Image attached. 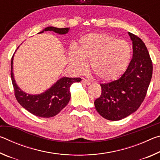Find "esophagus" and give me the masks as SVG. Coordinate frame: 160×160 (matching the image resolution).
I'll return each mask as SVG.
<instances>
[{"label":"esophagus","mask_w":160,"mask_h":160,"mask_svg":"<svg viewBox=\"0 0 160 160\" xmlns=\"http://www.w3.org/2000/svg\"><path fill=\"white\" fill-rule=\"evenodd\" d=\"M82 83L83 84V85H90V84L91 82H90V80H86V79H83V80H82Z\"/></svg>","instance_id":"34e87169"}]
</instances>
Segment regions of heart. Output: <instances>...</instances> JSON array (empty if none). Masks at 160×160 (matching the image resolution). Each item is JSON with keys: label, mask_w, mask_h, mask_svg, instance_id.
I'll list each match as a JSON object with an SVG mask.
<instances>
[{"label": "heart", "mask_w": 160, "mask_h": 160, "mask_svg": "<svg viewBox=\"0 0 160 160\" xmlns=\"http://www.w3.org/2000/svg\"><path fill=\"white\" fill-rule=\"evenodd\" d=\"M131 56V46L125 40L112 35L91 34L80 40L79 52L70 50V63L78 72L87 69L90 63L91 70L99 79L113 80L125 71Z\"/></svg>", "instance_id": "heart-1"}]
</instances>
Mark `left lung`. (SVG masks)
I'll use <instances>...</instances> for the list:
<instances>
[{
  "label": "left lung",
  "mask_w": 160,
  "mask_h": 160,
  "mask_svg": "<svg viewBox=\"0 0 160 160\" xmlns=\"http://www.w3.org/2000/svg\"><path fill=\"white\" fill-rule=\"evenodd\" d=\"M132 42V58L118 80L100 84L102 94L94 107L103 118L118 121L131 115L144 101L152 75V63L144 42L128 32Z\"/></svg>",
  "instance_id": "1"
}]
</instances>
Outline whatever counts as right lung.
<instances>
[{"label":"right lung","mask_w":160,"mask_h":160,"mask_svg":"<svg viewBox=\"0 0 160 160\" xmlns=\"http://www.w3.org/2000/svg\"><path fill=\"white\" fill-rule=\"evenodd\" d=\"M69 29L48 27L39 33H43L44 31H53L59 34H65L68 32ZM12 64L13 56L11 59L10 75L16 99L23 108L39 117L50 118L57 115L70 101V86L72 83L80 82L81 80L80 78L63 77L44 92L33 95L24 92L16 84L12 72Z\"/></svg>","instance_id":"obj_1"}]
</instances>
